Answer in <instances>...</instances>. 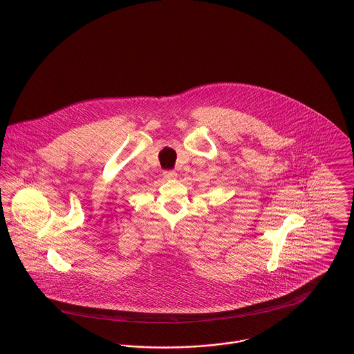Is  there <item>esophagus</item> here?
Returning a JSON list of instances; mask_svg holds the SVG:
<instances>
[{
    "label": "esophagus",
    "instance_id": "esophagus-1",
    "mask_svg": "<svg viewBox=\"0 0 354 354\" xmlns=\"http://www.w3.org/2000/svg\"><path fill=\"white\" fill-rule=\"evenodd\" d=\"M164 178H165L167 180H175V179L178 178V174H176L175 171H165V172H164Z\"/></svg>",
    "mask_w": 354,
    "mask_h": 354
}]
</instances>
